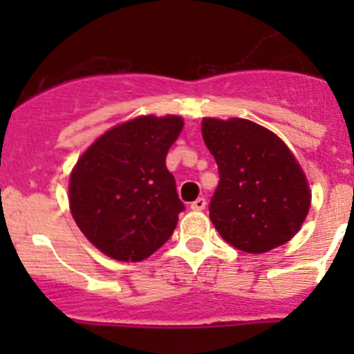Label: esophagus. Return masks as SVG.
I'll return each instance as SVG.
<instances>
[{"instance_id": "34e87169", "label": "esophagus", "mask_w": 354, "mask_h": 354, "mask_svg": "<svg viewBox=\"0 0 354 354\" xmlns=\"http://www.w3.org/2000/svg\"><path fill=\"white\" fill-rule=\"evenodd\" d=\"M205 198H197L195 202H192V210H197V212H200V210L205 209Z\"/></svg>"}]
</instances>
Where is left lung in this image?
Returning a JSON list of instances; mask_svg holds the SVG:
<instances>
[{
  "instance_id": "8db88e82",
  "label": "left lung",
  "mask_w": 354,
  "mask_h": 354,
  "mask_svg": "<svg viewBox=\"0 0 354 354\" xmlns=\"http://www.w3.org/2000/svg\"><path fill=\"white\" fill-rule=\"evenodd\" d=\"M202 137L219 166L209 217L223 240L248 253L288 243L312 205L308 180L291 149L243 118H203Z\"/></svg>"
}]
</instances>
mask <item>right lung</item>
I'll use <instances>...</instances> for the list:
<instances>
[{"label": "right lung", "mask_w": 354, "mask_h": 354, "mask_svg": "<svg viewBox=\"0 0 354 354\" xmlns=\"http://www.w3.org/2000/svg\"><path fill=\"white\" fill-rule=\"evenodd\" d=\"M183 118L137 116L109 128L78 157L68 181L75 223L99 252L142 262L169 240L185 209L166 154Z\"/></svg>", "instance_id": "right-lung-1"}]
</instances>
